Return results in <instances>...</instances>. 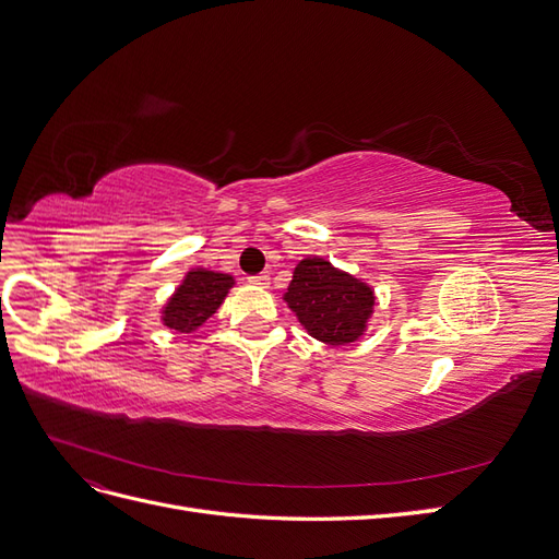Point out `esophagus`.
<instances>
[{"label":"esophagus","mask_w":559,"mask_h":559,"mask_svg":"<svg viewBox=\"0 0 559 559\" xmlns=\"http://www.w3.org/2000/svg\"><path fill=\"white\" fill-rule=\"evenodd\" d=\"M249 284H253V286H267V284H270V277H267V275H251V277H249Z\"/></svg>","instance_id":"obj_1"}]
</instances>
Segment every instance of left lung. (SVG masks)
<instances>
[{"label": "left lung", "mask_w": 559, "mask_h": 559, "mask_svg": "<svg viewBox=\"0 0 559 559\" xmlns=\"http://www.w3.org/2000/svg\"><path fill=\"white\" fill-rule=\"evenodd\" d=\"M284 300L308 333L326 345L357 341L376 306L368 284L317 257L296 265Z\"/></svg>", "instance_id": "8db88e82"}]
</instances>
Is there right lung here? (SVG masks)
Returning <instances> with one entry per match:
<instances>
[{
	"instance_id": "obj_1",
	"label": "right lung",
	"mask_w": 559,
	"mask_h": 559,
	"mask_svg": "<svg viewBox=\"0 0 559 559\" xmlns=\"http://www.w3.org/2000/svg\"><path fill=\"white\" fill-rule=\"evenodd\" d=\"M233 284V277L226 273H212L205 267L191 270L179 284L175 296L167 300L163 310L165 326L181 333L195 331L218 310Z\"/></svg>"
}]
</instances>
